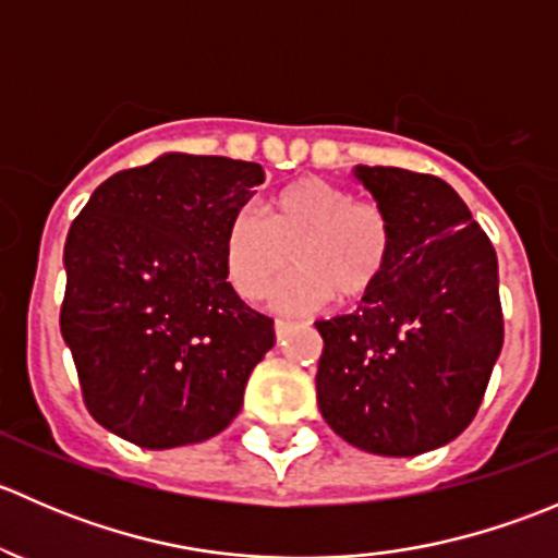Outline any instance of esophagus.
I'll use <instances>...</instances> for the list:
<instances>
[{
    "label": "esophagus",
    "instance_id": "obj_1",
    "mask_svg": "<svg viewBox=\"0 0 558 558\" xmlns=\"http://www.w3.org/2000/svg\"><path fill=\"white\" fill-rule=\"evenodd\" d=\"M289 329H291L289 320H275V337H278V342H283L286 337H289Z\"/></svg>",
    "mask_w": 558,
    "mask_h": 558
}]
</instances>
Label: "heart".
Wrapping results in <instances>:
<instances>
[{"label": "heart", "mask_w": 558, "mask_h": 558, "mask_svg": "<svg viewBox=\"0 0 558 558\" xmlns=\"http://www.w3.org/2000/svg\"><path fill=\"white\" fill-rule=\"evenodd\" d=\"M264 211L267 217L253 205L240 207L223 232V275L240 300H262L289 267V252L296 272L269 296L278 313L318 311L331 294L340 302L362 300L391 267L393 229L386 213L373 202H356L331 180H296Z\"/></svg>", "instance_id": "heart-1"}]
</instances>
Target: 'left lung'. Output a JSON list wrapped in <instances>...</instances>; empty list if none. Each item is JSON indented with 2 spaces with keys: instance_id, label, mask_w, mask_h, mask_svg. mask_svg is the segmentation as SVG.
Returning <instances> with one entry per match:
<instances>
[{
  "instance_id": "1",
  "label": "left lung",
  "mask_w": 558,
  "mask_h": 558,
  "mask_svg": "<svg viewBox=\"0 0 558 558\" xmlns=\"http://www.w3.org/2000/svg\"><path fill=\"white\" fill-rule=\"evenodd\" d=\"M393 229L386 278L356 313L318 320V408L335 435L378 456H418L470 426L502 351L492 240L446 180L362 167Z\"/></svg>"
}]
</instances>
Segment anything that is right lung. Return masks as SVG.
Instances as JSON below:
<instances>
[{"instance_id":"right-lung-1","label":"right lung","mask_w":558,"mask_h":558,"mask_svg":"<svg viewBox=\"0 0 558 558\" xmlns=\"http://www.w3.org/2000/svg\"><path fill=\"white\" fill-rule=\"evenodd\" d=\"M264 170L165 154L107 178L64 245L61 337L88 413L150 451L218 435L275 345L272 318L229 286L221 243Z\"/></svg>"}]
</instances>
